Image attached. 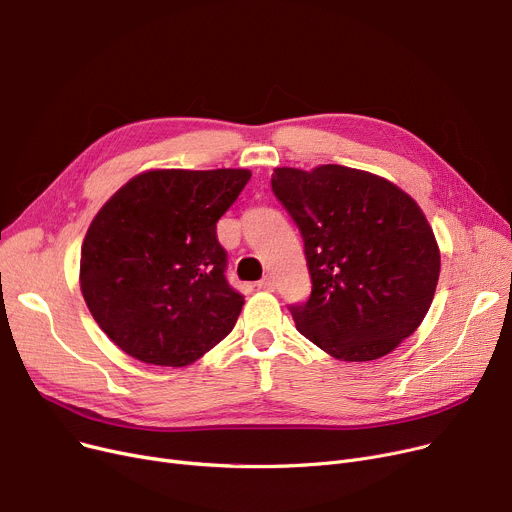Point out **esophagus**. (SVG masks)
<instances>
[{"label":"esophagus","instance_id":"34e87169","mask_svg":"<svg viewBox=\"0 0 512 512\" xmlns=\"http://www.w3.org/2000/svg\"><path fill=\"white\" fill-rule=\"evenodd\" d=\"M257 288H259V290H265V292H274L276 282H274V278H271V276H263V280L257 282Z\"/></svg>","mask_w":512,"mask_h":512}]
</instances>
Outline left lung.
Here are the masks:
<instances>
[{"label":"left lung","instance_id":"obj_1","mask_svg":"<svg viewBox=\"0 0 512 512\" xmlns=\"http://www.w3.org/2000/svg\"><path fill=\"white\" fill-rule=\"evenodd\" d=\"M271 189L302 234L313 282L311 298L290 306L298 331L344 362L391 354L424 321L440 276L416 199L342 164L278 166Z\"/></svg>","mask_w":512,"mask_h":512}]
</instances>
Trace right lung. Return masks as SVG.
I'll list each match as a JSON object with an SVG mask.
<instances>
[{"instance_id":"obj_1","label":"right lung","mask_w":512,"mask_h":512,"mask_svg":"<svg viewBox=\"0 0 512 512\" xmlns=\"http://www.w3.org/2000/svg\"><path fill=\"white\" fill-rule=\"evenodd\" d=\"M247 168H152L98 210L80 255V290L98 327L131 358L189 366L232 331L245 298L226 278L216 222Z\"/></svg>"}]
</instances>
